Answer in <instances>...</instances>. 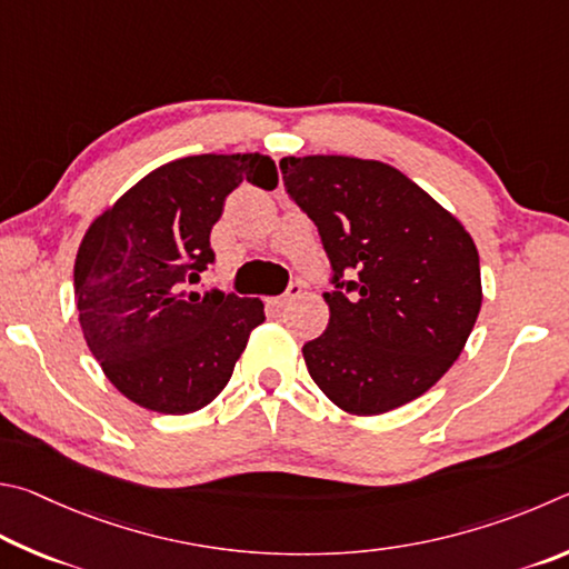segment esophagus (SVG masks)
<instances>
[{"label": "esophagus", "instance_id": "34e87169", "mask_svg": "<svg viewBox=\"0 0 569 569\" xmlns=\"http://www.w3.org/2000/svg\"><path fill=\"white\" fill-rule=\"evenodd\" d=\"M300 295H302V287H300V284H292L290 290H287L284 295L267 297V305H269V307H287L292 300H297V297H300Z\"/></svg>", "mask_w": 569, "mask_h": 569}]
</instances>
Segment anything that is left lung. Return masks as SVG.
I'll list each match as a JSON object with an SVG mask.
<instances>
[{
  "mask_svg": "<svg viewBox=\"0 0 569 569\" xmlns=\"http://www.w3.org/2000/svg\"><path fill=\"white\" fill-rule=\"evenodd\" d=\"M279 167L335 269L322 295L330 325L302 347L315 385L357 417L417 400L455 365L480 315L475 239L392 164L307 154ZM345 271L358 279L345 286Z\"/></svg>",
  "mask_w": 569,
  "mask_h": 569,
  "instance_id": "left-lung-1",
  "label": "left lung"
}]
</instances>
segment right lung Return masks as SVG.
<instances>
[{"label": "right lung", "instance_id": "add662e5", "mask_svg": "<svg viewBox=\"0 0 569 569\" xmlns=\"http://www.w3.org/2000/svg\"><path fill=\"white\" fill-rule=\"evenodd\" d=\"M242 182L279 184L272 157L194 154L144 174L82 237L74 302L89 352L127 400L189 415L224 390L262 300L189 292L214 259L209 232Z\"/></svg>", "mask_w": 569, "mask_h": 569}]
</instances>
